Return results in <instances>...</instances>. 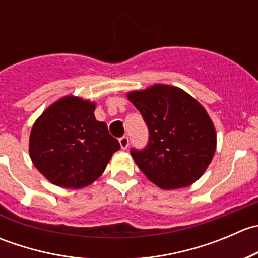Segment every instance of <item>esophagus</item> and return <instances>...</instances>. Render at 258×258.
Here are the masks:
<instances>
[{
    "label": "esophagus",
    "mask_w": 258,
    "mask_h": 258,
    "mask_svg": "<svg viewBox=\"0 0 258 258\" xmlns=\"http://www.w3.org/2000/svg\"><path fill=\"white\" fill-rule=\"evenodd\" d=\"M128 144H130V140L127 136H122L121 139H119V145H121L122 150H126V148L128 147Z\"/></svg>",
    "instance_id": "obj_1"
}]
</instances>
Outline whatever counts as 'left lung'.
<instances>
[{
    "label": "left lung",
    "instance_id": "1",
    "mask_svg": "<svg viewBox=\"0 0 258 258\" xmlns=\"http://www.w3.org/2000/svg\"><path fill=\"white\" fill-rule=\"evenodd\" d=\"M144 117L148 144L131 155L145 176L163 189L187 187L212 161L216 130L206 110L181 88L153 85L127 93Z\"/></svg>",
    "mask_w": 258,
    "mask_h": 258
}]
</instances>
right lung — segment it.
<instances>
[{"mask_svg":"<svg viewBox=\"0 0 258 258\" xmlns=\"http://www.w3.org/2000/svg\"><path fill=\"white\" fill-rule=\"evenodd\" d=\"M95 102L75 96L59 98L33 123L30 157L51 183L82 188L96 181L119 142L95 118Z\"/></svg>","mask_w":258,"mask_h":258,"instance_id":"obj_1","label":"right lung"}]
</instances>
